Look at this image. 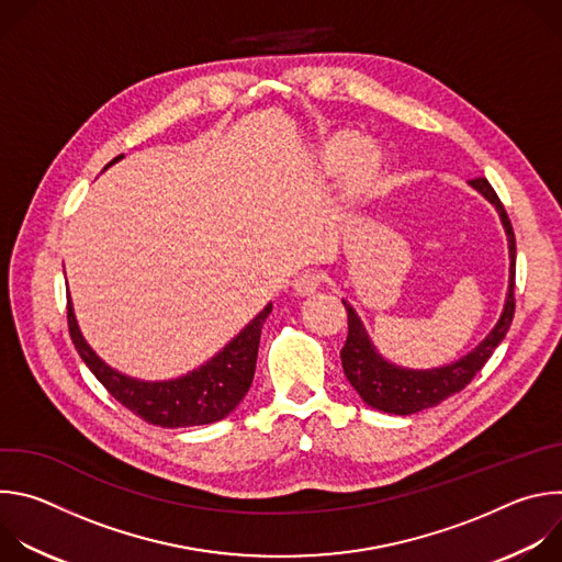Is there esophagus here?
<instances>
[{"instance_id": "obj_1", "label": "esophagus", "mask_w": 562, "mask_h": 562, "mask_svg": "<svg viewBox=\"0 0 562 562\" xmlns=\"http://www.w3.org/2000/svg\"><path fill=\"white\" fill-rule=\"evenodd\" d=\"M319 284H323V276L315 273V271H306V273H302V276L295 280L293 291H295V295H300V297H308V295H313V293L319 289Z\"/></svg>"}]
</instances>
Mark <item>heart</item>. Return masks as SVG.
Instances as JSON below:
<instances>
[{
    "mask_svg": "<svg viewBox=\"0 0 562 562\" xmlns=\"http://www.w3.org/2000/svg\"><path fill=\"white\" fill-rule=\"evenodd\" d=\"M319 159L327 169L345 171V195L353 202H367L378 198L386 189L389 159L375 144H362V137L353 131H338L319 146Z\"/></svg>",
    "mask_w": 562,
    "mask_h": 562,
    "instance_id": "heart-1",
    "label": "heart"
}]
</instances>
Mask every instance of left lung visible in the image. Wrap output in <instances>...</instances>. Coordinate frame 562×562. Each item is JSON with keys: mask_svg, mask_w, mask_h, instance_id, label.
I'll list each match as a JSON object with an SVG mask.
<instances>
[{"mask_svg": "<svg viewBox=\"0 0 562 562\" xmlns=\"http://www.w3.org/2000/svg\"><path fill=\"white\" fill-rule=\"evenodd\" d=\"M469 184L477 193H483L496 206V211L501 213L503 226L507 231L509 291H507L503 315L496 323V327L492 329V334L464 358H460L447 367H440V369L418 371V369H403V367H395V364L386 362L371 345L353 306L347 300H342V304L347 308V319H349V336L340 351L342 369H345L347 380L360 393L364 403L378 412L395 414V416H409V414L440 405L442 400H447L449 395L462 391L473 380V375L485 367V362L492 358L494 349L505 340V336L512 327L514 311H516V297H514L516 237H514V228H512L509 215H507L501 198L496 195L494 187L485 178L469 180Z\"/></svg>", "mask_w": 562, "mask_h": 562, "instance_id": "1", "label": "left lung"}]
</instances>
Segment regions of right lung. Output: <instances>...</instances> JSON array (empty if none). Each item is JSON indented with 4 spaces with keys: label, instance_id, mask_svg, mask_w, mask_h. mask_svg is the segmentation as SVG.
<instances>
[{
    "label": "right lung",
    "instance_id": "obj_1",
    "mask_svg": "<svg viewBox=\"0 0 562 562\" xmlns=\"http://www.w3.org/2000/svg\"><path fill=\"white\" fill-rule=\"evenodd\" d=\"M122 157L124 155H117L113 162L106 165V169ZM66 300L68 331L79 358L87 362L93 375L106 386V391L120 405H124L148 425L167 429L211 425L226 418L239 405V400L247 395L254 382L262 325L271 313V304H267L265 311H260L243 331L200 369L176 380L144 382L111 369L87 345L82 331L77 327L70 295H66Z\"/></svg>",
    "mask_w": 562,
    "mask_h": 562
}]
</instances>
